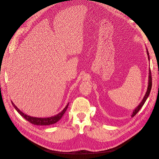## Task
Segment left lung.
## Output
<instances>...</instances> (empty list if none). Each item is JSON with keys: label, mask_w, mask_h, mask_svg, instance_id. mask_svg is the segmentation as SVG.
I'll use <instances>...</instances> for the list:
<instances>
[{"label": "left lung", "mask_w": 159, "mask_h": 159, "mask_svg": "<svg viewBox=\"0 0 159 159\" xmlns=\"http://www.w3.org/2000/svg\"><path fill=\"white\" fill-rule=\"evenodd\" d=\"M147 54H148V59L150 60V57H149V53H148V51L147 50ZM149 83H148V89H147V91H146V93L144 97V98L143 99L141 102L139 104V106L134 109L132 114V117H134V116H135L138 112L140 110V109L143 107V106L144 105L145 101H146V99H147V98L148 97L149 95H150V91H151V89H152V74H151V70H150H150H149Z\"/></svg>", "instance_id": "1"}]
</instances>
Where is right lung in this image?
<instances>
[{
  "label": "right lung",
  "mask_w": 159,
  "mask_h": 159,
  "mask_svg": "<svg viewBox=\"0 0 159 159\" xmlns=\"http://www.w3.org/2000/svg\"><path fill=\"white\" fill-rule=\"evenodd\" d=\"M12 102V104H13V106H14V107L16 109V110L20 114V115L21 116H23L25 120H27L28 121H29L30 123L34 124V125H52V124L57 123V122L58 120H60L61 119V118L62 117V116L66 111L68 107V106H69V103H68L62 111H61L60 113H58V115H57L54 116L42 118L32 117V116H30L25 114H24L15 105V104H13V102Z\"/></svg>",
  "instance_id": "obj_1"
}]
</instances>
